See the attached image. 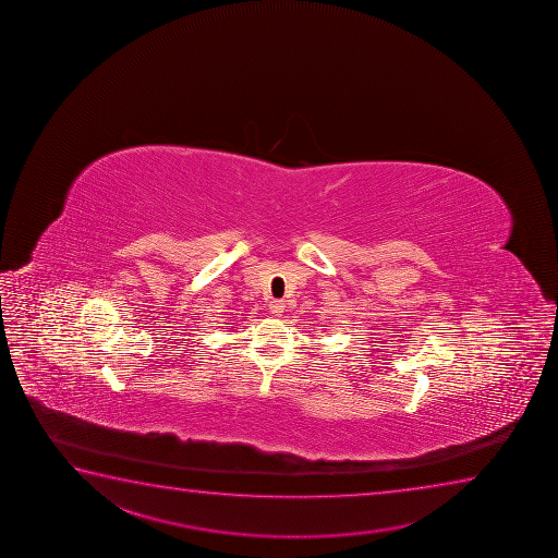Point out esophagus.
I'll return each mask as SVG.
<instances>
[{
	"label": "esophagus",
	"mask_w": 558,
	"mask_h": 558,
	"mask_svg": "<svg viewBox=\"0 0 558 558\" xmlns=\"http://www.w3.org/2000/svg\"><path fill=\"white\" fill-rule=\"evenodd\" d=\"M269 310L270 314L282 315L283 310H286V301H280V299H275V301H270Z\"/></svg>",
	"instance_id": "esophagus-1"
}]
</instances>
